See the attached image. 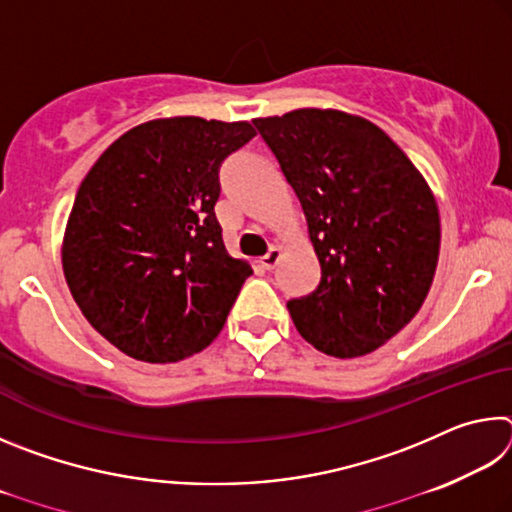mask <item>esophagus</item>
I'll use <instances>...</instances> for the list:
<instances>
[{"label":"esophagus","mask_w":512,"mask_h":512,"mask_svg":"<svg viewBox=\"0 0 512 512\" xmlns=\"http://www.w3.org/2000/svg\"><path fill=\"white\" fill-rule=\"evenodd\" d=\"M280 255H282V250L277 246H271L268 248V253L259 259V264H262V268H266V271H271V268L280 262Z\"/></svg>","instance_id":"obj_1"}]
</instances>
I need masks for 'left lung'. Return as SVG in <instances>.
Segmentation results:
<instances>
[{
  "label": "left lung",
  "instance_id": "obj_1",
  "mask_svg": "<svg viewBox=\"0 0 512 512\" xmlns=\"http://www.w3.org/2000/svg\"><path fill=\"white\" fill-rule=\"evenodd\" d=\"M307 219L320 282L287 302L302 339L329 357H363L418 314L440 250L427 180L372 121L300 108L255 119Z\"/></svg>",
  "mask_w": 512,
  "mask_h": 512
}]
</instances>
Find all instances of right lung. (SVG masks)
<instances>
[{
    "label": "right lung",
    "instance_id": "obj_1",
    "mask_svg": "<svg viewBox=\"0 0 512 512\" xmlns=\"http://www.w3.org/2000/svg\"><path fill=\"white\" fill-rule=\"evenodd\" d=\"M253 137L248 121H144L83 178L63 237L65 280L128 357L180 361L223 329L253 268L223 246L219 169Z\"/></svg>",
    "mask_w": 512,
    "mask_h": 512
}]
</instances>
